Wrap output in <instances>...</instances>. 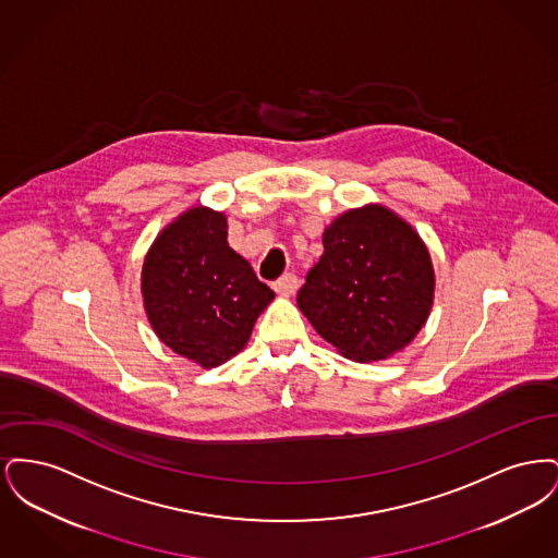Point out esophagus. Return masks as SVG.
<instances>
[{"instance_id":"34e87169","label":"esophagus","mask_w":558,"mask_h":558,"mask_svg":"<svg viewBox=\"0 0 558 558\" xmlns=\"http://www.w3.org/2000/svg\"><path fill=\"white\" fill-rule=\"evenodd\" d=\"M271 287H274V291L280 292V294H292L299 289V278L294 274H284Z\"/></svg>"}]
</instances>
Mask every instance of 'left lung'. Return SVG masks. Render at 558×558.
I'll return each mask as SVG.
<instances>
[{
	"label": "left lung",
	"mask_w": 558,
	"mask_h": 558,
	"mask_svg": "<svg viewBox=\"0 0 558 558\" xmlns=\"http://www.w3.org/2000/svg\"><path fill=\"white\" fill-rule=\"evenodd\" d=\"M296 294L319 337L355 362L398 353L425 326L435 271L418 232L383 205L339 215Z\"/></svg>",
	"instance_id": "1"
}]
</instances>
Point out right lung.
Wrapping results in <instances>:
<instances>
[{
    "instance_id": "right-lung-1",
    "label": "right lung",
    "mask_w": 558,
    "mask_h": 558,
    "mask_svg": "<svg viewBox=\"0 0 558 558\" xmlns=\"http://www.w3.org/2000/svg\"><path fill=\"white\" fill-rule=\"evenodd\" d=\"M144 310L160 341L203 368L248 343L274 299L253 267L228 244V219L192 207L153 242L142 266Z\"/></svg>"
}]
</instances>
